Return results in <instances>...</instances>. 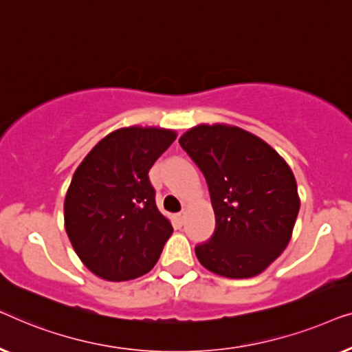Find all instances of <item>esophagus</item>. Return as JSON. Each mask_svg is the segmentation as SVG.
Wrapping results in <instances>:
<instances>
[{"label": "esophagus", "mask_w": 352, "mask_h": 352, "mask_svg": "<svg viewBox=\"0 0 352 352\" xmlns=\"http://www.w3.org/2000/svg\"><path fill=\"white\" fill-rule=\"evenodd\" d=\"M175 221L178 225H183V221H185V212H180V214L175 215Z\"/></svg>", "instance_id": "esophagus-1"}]
</instances>
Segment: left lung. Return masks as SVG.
<instances>
[{
    "instance_id": "8db88e82",
    "label": "left lung",
    "mask_w": 352,
    "mask_h": 352,
    "mask_svg": "<svg viewBox=\"0 0 352 352\" xmlns=\"http://www.w3.org/2000/svg\"><path fill=\"white\" fill-rule=\"evenodd\" d=\"M178 143L204 174L215 212V231L196 245L197 260L230 279L260 274L289 244L300 210L290 167L234 126L201 124Z\"/></svg>"
}]
</instances>
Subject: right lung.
Wrapping results in <instances>:
<instances>
[{
    "label": "right lung",
    "mask_w": 352,
    "mask_h": 352,
    "mask_svg": "<svg viewBox=\"0 0 352 352\" xmlns=\"http://www.w3.org/2000/svg\"><path fill=\"white\" fill-rule=\"evenodd\" d=\"M175 138L167 129H118L73 175L65 230L82 263L102 279H135L160 260L174 228L157 210L148 172Z\"/></svg>",
    "instance_id": "obj_1"
}]
</instances>
